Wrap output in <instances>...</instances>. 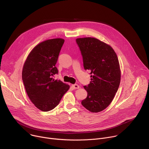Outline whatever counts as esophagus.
<instances>
[{"mask_svg": "<svg viewBox=\"0 0 149 149\" xmlns=\"http://www.w3.org/2000/svg\"><path fill=\"white\" fill-rule=\"evenodd\" d=\"M71 86L73 89H78L79 88V86L77 84H72Z\"/></svg>", "mask_w": 149, "mask_h": 149, "instance_id": "esophagus-1", "label": "esophagus"}]
</instances>
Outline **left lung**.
<instances>
[{"instance_id":"1","label":"left lung","mask_w":149,"mask_h":149,"mask_svg":"<svg viewBox=\"0 0 149 149\" xmlns=\"http://www.w3.org/2000/svg\"><path fill=\"white\" fill-rule=\"evenodd\" d=\"M84 69L91 72V81L84 88L87 98L81 104L93 113L107 108L113 101L120 83L121 72L117 56L107 44L94 38H77Z\"/></svg>"}]
</instances>
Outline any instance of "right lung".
<instances>
[{
  "label": "right lung",
  "instance_id": "add662e5",
  "mask_svg": "<svg viewBox=\"0 0 149 149\" xmlns=\"http://www.w3.org/2000/svg\"><path fill=\"white\" fill-rule=\"evenodd\" d=\"M64 39L45 40L30 52L22 70V80L32 103L43 111L52 110L58 105L70 86L53 79L58 74L55 67Z\"/></svg>",
  "mask_w": 149,
  "mask_h": 149
}]
</instances>
